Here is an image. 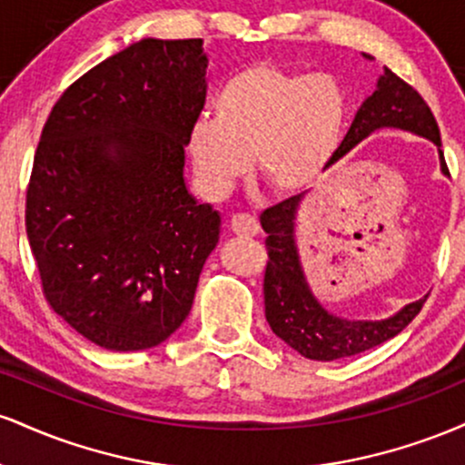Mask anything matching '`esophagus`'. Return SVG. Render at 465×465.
<instances>
[{
    "mask_svg": "<svg viewBox=\"0 0 465 465\" xmlns=\"http://www.w3.org/2000/svg\"><path fill=\"white\" fill-rule=\"evenodd\" d=\"M229 227H232V232L236 233V236H240V238L258 236V232H260L258 221H255V218L249 216V214L232 216V221H229Z\"/></svg>",
    "mask_w": 465,
    "mask_h": 465,
    "instance_id": "obj_1",
    "label": "esophagus"
}]
</instances>
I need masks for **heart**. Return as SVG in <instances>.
<instances>
[{"instance_id": "b5f03b06", "label": "heart", "mask_w": 465, "mask_h": 465, "mask_svg": "<svg viewBox=\"0 0 465 465\" xmlns=\"http://www.w3.org/2000/svg\"><path fill=\"white\" fill-rule=\"evenodd\" d=\"M348 94L330 74L288 72L255 63L229 76L214 95V115L190 124L188 154L201 185L225 194L253 159L258 177L282 196L312 188L332 165Z\"/></svg>"}]
</instances>
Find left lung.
<instances>
[{
	"label": "left lung",
	"instance_id": "obj_1",
	"mask_svg": "<svg viewBox=\"0 0 465 465\" xmlns=\"http://www.w3.org/2000/svg\"><path fill=\"white\" fill-rule=\"evenodd\" d=\"M367 61L373 56L362 54ZM381 129H398L413 133L433 142L440 153V170L448 174L444 153H441L440 126L424 98L411 84L398 78L391 69L378 76L376 92L361 104L351 122L348 135L341 142L334 162L343 159L351 148L359 146L371 133ZM303 194L269 207L260 216L266 236L269 262L264 273V314L271 330L311 361H336L361 354L385 343L402 332L421 311L424 300L411 302L387 319H348L330 312L314 297L306 273H303L300 249L295 240L297 212Z\"/></svg>",
	"mask_w": 465,
	"mask_h": 465
}]
</instances>
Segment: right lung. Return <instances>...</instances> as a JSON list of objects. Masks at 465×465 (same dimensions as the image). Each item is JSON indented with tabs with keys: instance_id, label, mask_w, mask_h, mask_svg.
Listing matches in <instances>:
<instances>
[{
	"instance_id": "right-lung-1",
	"label": "right lung",
	"mask_w": 465,
	"mask_h": 465,
	"mask_svg": "<svg viewBox=\"0 0 465 465\" xmlns=\"http://www.w3.org/2000/svg\"><path fill=\"white\" fill-rule=\"evenodd\" d=\"M201 39H142L80 76L47 117L25 233L44 292L114 351L163 343L190 314L221 214L185 183L205 103Z\"/></svg>"
}]
</instances>
